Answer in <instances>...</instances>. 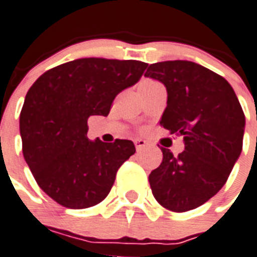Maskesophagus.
I'll return each instance as SVG.
<instances>
[{"mask_svg": "<svg viewBox=\"0 0 257 257\" xmlns=\"http://www.w3.org/2000/svg\"><path fill=\"white\" fill-rule=\"evenodd\" d=\"M135 145H136L137 152H139V151H141V149H144L145 147L148 145V141L143 140V139H136V140H135Z\"/></svg>", "mask_w": 257, "mask_h": 257, "instance_id": "1", "label": "esophagus"}]
</instances>
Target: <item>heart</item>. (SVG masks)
Wrapping results in <instances>:
<instances>
[{
	"mask_svg": "<svg viewBox=\"0 0 257 257\" xmlns=\"http://www.w3.org/2000/svg\"><path fill=\"white\" fill-rule=\"evenodd\" d=\"M147 82H152V81H144V82H143V84H147Z\"/></svg>",
	"mask_w": 257,
	"mask_h": 257,
	"instance_id": "1",
	"label": "heart"
}]
</instances>
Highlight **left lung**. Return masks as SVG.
I'll use <instances>...</instances> for the list:
<instances>
[{
  "instance_id": "1",
  "label": "left lung",
  "mask_w": 257,
  "mask_h": 257,
  "mask_svg": "<svg viewBox=\"0 0 257 257\" xmlns=\"http://www.w3.org/2000/svg\"><path fill=\"white\" fill-rule=\"evenodd\" d=\"M145 77L165 85L160 125L183 136L185 144L179 156L161 148L163 161L149 175L151 189L169 211H191L227 183L243 149L245 116L229 82L196 62H156Z\"/></svg>"
}]
</instances>
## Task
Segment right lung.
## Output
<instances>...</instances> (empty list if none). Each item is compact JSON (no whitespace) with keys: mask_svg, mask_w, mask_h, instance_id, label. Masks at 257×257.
Returning a JSON list of instances; mask_svg holds the SVG:
<instances>
[{"mask_svg":"<svg viewBox=\"0 0 257 257\" xmlns=\"http://www.w3.org/2000/svg\"><path fill=\"white\" fill-rule=\"evenodd\" d=\"M148 64L78 58L46 70L26 93L20 114L22 153L42 191L60 205L101 203L133 153L131 140L90 141L88 118L108 116L114 97L135 85Z\"/></svg>","mask_w":257,"mask_h":257,"instance_id":"obj_1","label":"right lung"}]
</instances>
